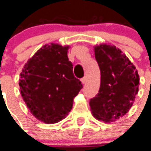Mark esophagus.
<instances>
[{"mask_svg": "<svg viewBox=\"0 0 151 151\" xmlns=\"http://www.w3.org/2000/svg\"><path fill=\"white\" fill-rule=\"evenodd\" d=\"M81 83L83 84H86V81H87V78L84 77V78H83L81 80Z\"/></svg>", "mask_w": 151, "mask_h": 151, "instance_id": "34e87169", "label": "esophagus"}]
</instances>
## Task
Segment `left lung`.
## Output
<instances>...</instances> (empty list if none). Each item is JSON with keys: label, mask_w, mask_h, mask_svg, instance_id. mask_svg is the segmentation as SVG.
<instances>
[{"label": "left lung", "mask_w": 151, "mask_h": 151, "mask_svg": "<svg viewBox=\"0 0 151 151\" xmlns=\"http://www.w3.org/2000/svg\"><path fill=\"white\" fill-rule=\"evenodd\" d=\"M100 68L99 93L91 99L93 116L105 122H115L124 116L135 101L139 85L136 67L122 50L110 44L94 46Z\"/></svg>", "instance_id": "8db88e82"}]
</instances>
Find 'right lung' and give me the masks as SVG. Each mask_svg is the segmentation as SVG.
<instances>
[{
  "label": "right lung",
  "mask_w": 151,
  "mask_h": 151,
  "mask_svg": "<svg viewBox=\"0 0 151 151\" xmlns=\"http://www.w3.org/2000/svg\"><path fill=\"white\" fill-rule=\"evenodd\" d=\"M70 46L46 44L27 61L20 73V92L35 118L53 124L66 118L83 86L73 73Z\"/></svg>",
  "instance_id": "obj_1"
}]
</instances>
